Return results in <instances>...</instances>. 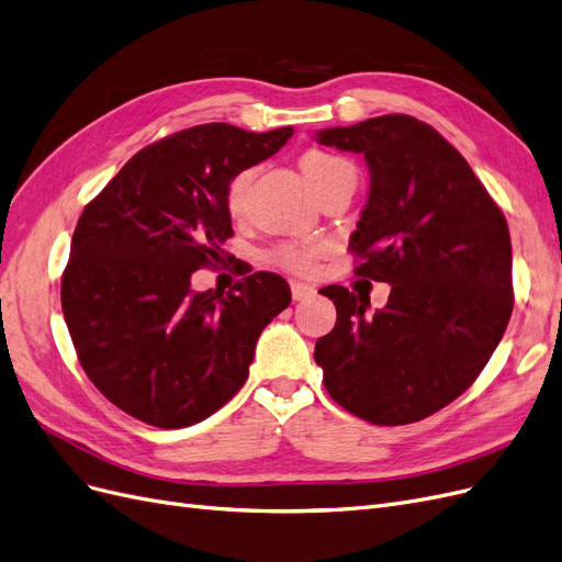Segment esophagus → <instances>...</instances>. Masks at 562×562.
<instances>
[{
    "label": "esophagus",
    "mask_w": 562,
    "mask_h": 562,
    "mask_svg": "<svg viewBox=\"0 0 562 562\" xmlns=\"http://www.w3.org/2000/svg\"><path fill=\"white\" fill-rule=\"evenodd\" d=\"M291 293H293V300H307V297H312L316 291H314V285H310V283L291 281Z\"/></svg>",
    "instance_id": "esophagus-1"
}]
</instances>
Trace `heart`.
<instances>
[{
	"label": "heart",
	"mask_w": 562,
	"mask_h": 562,
	"mask_svg": "<svg viewBox=\"0 0 562 562\" xmlns=\"http://www.w3.org/2000/svg\"><path fill=\"white\" fill-rule=\"evenodd\" d=\"M300 168L304 178H307L310 187L316 192L321 190L323 184H328L330 180L345 176V173H353V166L337 157L330 155V151H323V149H307L304 155L300 157ZM252 178V168H246V171L236 173L229 184H227V209L232 213H239L244 206V196L248 190V182ZM326 250L323 244H295V241H283L279 246H274L269 250V260L279 265L281 269L288 271H295V274H310V271L316 267V260L321 258V252Z\"/></svg>",
	"instance_id": "1"
}]
</instances>
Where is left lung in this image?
<instances>
[{
	"label": "left lung",
	"instance_id": "obj_1",
	"mask_svg": "<svg viewBox=\"0 0 562 562\" xmlns=\"http://www.w3.org/2000/svg\"><path fill=\"white\" fill-rule=\"evenodd\" d=\"M359 151L368 203L351 234L356 277L391 283L384 310L342 285L314 359L335 403L380 427L438 413L481 375L514 310L512 236L467 159L429 124L384 114L316 133Z\"/></svg>",
	"mask_w": 562,
	"mask_h": 562
}]
</instances>
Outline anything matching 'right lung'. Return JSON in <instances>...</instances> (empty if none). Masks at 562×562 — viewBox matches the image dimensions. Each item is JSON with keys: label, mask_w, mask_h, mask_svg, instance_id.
Returning a JSON list of instances; mask_svg holds the SVG:
<instances>
[{"label": "right lung", "mask_w": 562, "mask_h": 562, "mask_svg": "<svg viewBox=\"0 0 562 562\" xmlns=\"http://www.w3.org/2000/svg\"><path fill=\"white\" fill-rule=\"evenodd\" d=\"M291 135L192 126L143 147L87 203L60 302L83 372L119 411L159 429L192 427L248 380L255 342L291 288L271 271L227 293H192L190 279L223 260L234 236L229 180Z\"/></svg>", "instance_id": "1"}]
</instances>
